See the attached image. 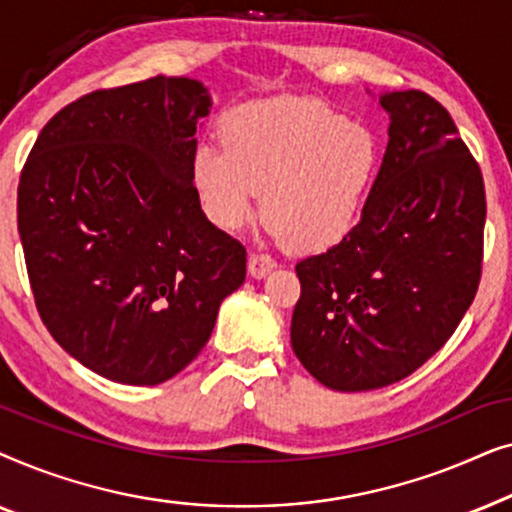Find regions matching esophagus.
<instances>
[{
	"instance_id": "esophagus-1",
	"label": "esophagus",
	"mask_w": 512,
	"mask_h": 512,
	"mask_svg": "<svg viewBox=\"0 0 512 512\" xmlns=\"http://www.w3.org/2000/svg\"><path fill=\"white\" fill-rule=\"evenodd\" d=\"M275 265L277 263L272 261L268 254H251L247 268H249V275L254 279H265L272 270H275Z\"/></svg>"
}]
</instances>
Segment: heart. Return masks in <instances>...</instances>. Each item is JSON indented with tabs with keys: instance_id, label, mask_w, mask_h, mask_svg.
Wrapping results in <instances>:
<instances>
[{
	"instance_id": "1",
	"label": "heart",
	"mask_w": 512,
	"mask_h": 512,
	"mask_svg": "<svg viewBox=\"0 0 512 512\" xmlns=\"http://www.w3.org/2000/svg\"><path fill=\"white\" fill-rule=\"evenodd\" d=\"M223 151L200 144L191 184L207 221L233 233L261 216L293 254L340 244L361 219L380 172L373 132L307 100H265L230 111Z\"/></svg>"
}]
</instances>
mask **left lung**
<instances>
[{"mask_svg": "<svg viewBox=\"0 0 512 512\" xmlns=\"http://www.w3.org/2000/svg\"><path fill=\"white\" fill-rule=\"evenodd\" d=\"M389 144L361 219L296 265L291 347L335 391L389 387L450 340L482 270L485 184L459 130L422 90L382 93Z\"/></svg>", "mask_w": 512, "mask_h": 512, "instance_id": "left-lung-1", "label": "left lung"}]
</instances>
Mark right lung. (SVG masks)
Masks as SVG:
<instances>
[{
  "label": "right lung",
  "instance_id": "add662e5",
  "mask_svg": "<svg viewBox=\"0 0 512 512\" xmlns=\"http://www.w3.org/2000/svg\"><path fill=\"white\" fill-rule=\"evenodd\" d=\"M200 81L95 90L44 125L18 184L34 303L55 342L111 382L153 387L207 345L247 251L191 184Z\"/></svg>",
  "mask_w": 512,
  "mask_h": 512
}]
</instances>
